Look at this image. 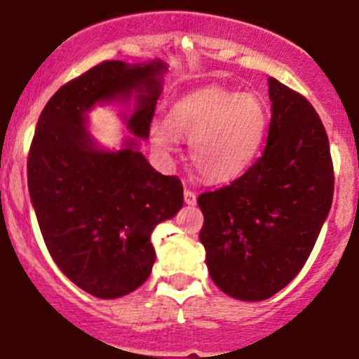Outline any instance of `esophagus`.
<instances>
[{
  "label": "esophagus",
  "mask_w": 359,
  "mask_h": 359,
  "mask_svg": "<svg viewBox=\"0 0 359 359\" xmlns=\"http://www.w3.org/2000/svg\"><path fill=\"white\" fill-rule=\"evenodd\" d=\"M184 201H186L187 205H194L196 203V193L191 189H184Z\"/></svg>",
  "instance_id": "esophagus-1"
}]
</instances>
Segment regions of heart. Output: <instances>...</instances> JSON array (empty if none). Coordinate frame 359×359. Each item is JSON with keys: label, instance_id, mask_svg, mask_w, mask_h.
Returning a JSON list of instances; mask_svg holds the SVG:
<instances>
[{"label": "heart", "instance_id": "b5f03b06", "mask_svg": "<svg viewBox=\"0 0 359 359\" xmlns=\"http://www.w3.org/2000/svg\"><path fill=\"white\" fill-rule=\"evenodd\" d=\"M266 128V112L256 96L205 87L173 103L168 119L151 123V144L165 158L189 140L193 168L210 182H226L252 163Z\"/></svg>", "mask_w": 359, "mask_h": 359}]
</instances>
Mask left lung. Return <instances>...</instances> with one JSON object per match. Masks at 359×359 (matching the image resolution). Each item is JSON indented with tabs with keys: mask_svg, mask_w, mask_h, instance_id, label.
Masks as SVG:
<instances>
[{
	"mask_svg": "<svg viewBox=\"0 0 359 359\" xmlns=\"http://www.w3.org/2000/svg\"><path fill=\"white\" fill-rule=\"evenodd\" d=\"M272 119L264 151L242 177L201 193L200 240L215 286L243 302L286 287L311 256L333 200V161L305 96L268 79Z\"/></svg>",
	"mask_w": 359,
	"mask_h": 359,
	"instance_id": "obj_1",
	"label": "left lung"
}]
</instances>
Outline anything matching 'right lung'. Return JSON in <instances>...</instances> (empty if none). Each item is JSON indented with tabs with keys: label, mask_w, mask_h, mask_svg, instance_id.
<instances>
[{
	"label": "right lung",
	"mask_w": 359,
	"mask_h": 359,
	"mask_svg": "<svg viewBox=\"0 0 359 359\" xmlns=\"http://www.w3.org/2000/svg\"><path fill=\"white\" fill-rule=\"evenodd\" d=\"M159 59L147 65L103 61L69 80L47 102L27 154V187L45 245L73 284L103 300L124 297L151 276V235L184 205L175 175L156 172L131 138L100 151L86 128L98 102L130 100L128 128L149 138L161 95Z\"/></svg>",
	"instance_id": "1"
}]
</instances>
